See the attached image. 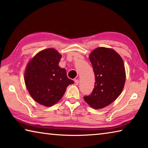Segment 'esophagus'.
<instances>
[{"mask_svg":"<svg viewBox=\"0 0 148 148\" xmlns=\"http://www.w3.org/2000/svg\"><path fill=\"white\" fill-rule=\"evenodd\" d=\"M74 82H75V84L76 85H78L79 84V80L77 79H74Z\"/></svg>","mask_w":148,"mask_h":148,"instance_id":"esophagus-1","label":"esophagus"}]
</instances>
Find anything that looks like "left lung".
I'll return each instance as SVG.
<instances>
[{"label":"left lung","instance_id":"left-lung-1","mask_svg":"<svg viewBox=\"0 0 148 148\" xmlns=\"http://www.w3.org/2000/svg\"><path fill=\"white\" fill-rule=\"evenodd\" d=\"M95 76V87L84 100L92 108L101 109L112 103L125 86V69L121 56L111 48L100 47L89 55Z\"/></svg>","mask_w":148,"mask_h":148}]
</instances>
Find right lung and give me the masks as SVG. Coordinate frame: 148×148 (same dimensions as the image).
<instances>
[{"instance_id":"add662e5","label":"right lung","mask_w":148,"mask_h":148,"mask_svg":"<svg viewBox=\"0 0 148 148\" xmlns=\"http://www.w3.org/2000/svg\"><path fill=\"white\" fill-rule=\"evenodd\" d=\"M61 55L53 48L38 52L27 64L24 80L35 101L49 107L63 96L66 87L74 84L66 70L59 66Z\"/></svg>"}]
</instances>
